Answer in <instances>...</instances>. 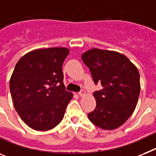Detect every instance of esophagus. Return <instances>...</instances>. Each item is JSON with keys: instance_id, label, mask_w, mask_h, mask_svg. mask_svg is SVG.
Instances as JSON below:
<instances>
[{"instance_id": "34e87169", "label": "esophagus", "mask_w": 156, "mask_h": 156, "mask_svg": "<svg viewBox=\"0 0 156 156\" xmlns=\"http://www.w3.org/2000/svg\"><path fill=\"white\" fill-rule=\"evenodd\" d=\"M85 94H86V91H84V90H81V91H79V92H78V95H79L80 97L84 96Z\"/></svg>"}]
</instances>
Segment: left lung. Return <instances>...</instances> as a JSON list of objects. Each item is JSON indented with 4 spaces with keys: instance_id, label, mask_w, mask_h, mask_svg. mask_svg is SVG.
<instances>
[{
    "instance_id": "8db88e82",
    "label": "left lung",
    "mask_w": 156,
    "mask_h": 156,
    "mask_svg": "<svg viewBox=\"0 0 156 156\" xmlns=\"http://www.w3.org/2000/svg\"><path fill=\"white\" fill-rule=\"evenodd\" d=\"M82 59L95 85L99 82L103 86L94 93L96 108L88 118L101 129L118 128L133 114L138 101L140 83L137 68L122 54L96 48L85 52Z\"/></svg>"
}]
</instances>
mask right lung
Returning <instances> with one entry per match:
<instances>
[{"instance_id": "right-lung-1", "label": "right lung", "mask_w": 156, "mask_h": 156, "mask_svg": "<svg viewBox=\"0 0 156 156\" xmlns=\"http://www.w3.org/2000/svg\"><path fill=\"white\" fill-rule=\"evenodd\" d=\"M65 48L35 50L24 55L10 78L14 107L26 125L37 131L58 125L73 94L63 84Z\"/></svg>"}]
</instances>
